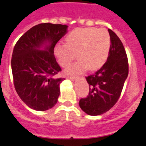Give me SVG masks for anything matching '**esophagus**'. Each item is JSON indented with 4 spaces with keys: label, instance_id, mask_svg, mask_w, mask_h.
<instances>
[{
    "label": "esophagus",
    "instance_id": "1",
    "mask_svg": "<svg viewBox=\"0 0 146 146\" xmlns=\"http://www.w3.org/2000/svg\"><path fill=\"white\" fill-rule=\"evenodd\" d=\"M78 77H75V76H68L67 77V79L68 80H77Z\"/></svg>",
    "mask_w": 146,
    "mask_h": 146
}]
</instances>
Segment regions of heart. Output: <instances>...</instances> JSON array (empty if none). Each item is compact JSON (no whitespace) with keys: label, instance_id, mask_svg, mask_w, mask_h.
<instances>
[{"label":"heart","instance_id":"b5f03b06","mask_svg":"<svg viewBox=\"0 0 146 146\" xmlns=\"http://www.w3.org/2000/svg\"><path fill=\"white\" fill-rule=\"evenodd\" d=\"M66 43L55 45L54 53L60 65L68 66L77 58L79 60L66 69L68 74H80L87 69L96 70L107 60L111 37L105 29L78 28L67 35Z\"/></svg>","mask_w":146,"mask_h":146}]
</instances>
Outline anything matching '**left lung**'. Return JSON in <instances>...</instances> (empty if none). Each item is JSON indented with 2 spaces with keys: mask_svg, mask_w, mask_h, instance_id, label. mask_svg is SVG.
<instances>
[{
  "mask_svg": "<svg viewBox=\"0 0 146 146\" xmlns=\"http://www.w3.org/2000/svg\"><path fill=\"white\" fill-rule=\"evenodd\" d=\"M111 48L107 61L94 74L86 78L89 84L87 98L80 100V109L88 115L104 114L115 105L129 74V63L123 43L108 29Z\"/></svg>",
  "mask_w": 146,
  "mask_h": 146,
  "instance_id": "obj_1",
  "label": "left lung"
}]
</instances>
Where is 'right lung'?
<instances>
[{"mask_svg":"<svg viewBox=\"0 0 146 146\" xmlns=\"http://www.w3.org/2000/svg\"><path fill=\"white\" fill-rule=\"evenodd\" d=\"M67 29L66 25H36L14 47L11 66L15 88L21 99L34 110H48L58 102L60 84L65 78H54L61 68L54 48Z\"/></svg>","mask_w":146,"mask_h":146,"instance_id":"add662e5","label":"right lung"}]
</instances>
